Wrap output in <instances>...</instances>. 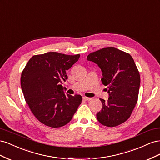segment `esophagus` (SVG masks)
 Returning a JSON list of instances; mask_svg holds the SVG:
<instances>
[{
  "instance_id": "1",
  "label": "esophagus",
  "mask_w": 160,
  "mask_h": 160,
  "mask_svg": "<svg viewBox=\"0 0 160 160\" xmlns=\"http://www.w3.org/2000/svg\"><path fill=\"white\" fill-rule=\"evenodd\" d=\"M83 99L85 101H90V100H91V98H87V97H83Z\"/></svg>"
}]
</instances>
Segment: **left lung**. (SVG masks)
Instances as JSON below:
<instances>
[{
  "label": "left lung",
  "mask_w": 160,
  "mask_h": 160,
  "mask_svg": "<svg viewBox=\"0 0 160 160\" xmlns=\"http://www.w3.org/2000/svg\"><path fill=\"white\" fill-rule=\"evenodd\" d=\"M87 59L102 71L101 82L108 86L109 99H100L101 110L96 116L107 127H115L127 121L138 102L140 75L132 57L114 47L91 52Z\"/></svg>",
  "instance_id": "1"
}]
</instances>
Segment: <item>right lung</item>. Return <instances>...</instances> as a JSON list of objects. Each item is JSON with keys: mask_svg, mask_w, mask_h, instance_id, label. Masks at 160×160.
<instances>
[{"mask_svg": "<svg viewBox=\"0 0 160 160\" xmlns=\"http://www.w3.org/2000/svg\"><path fill=\"white\" fill-rule=\"evenodd\" d=\"M79 57V54L57 52L34 55L22 72L21 85L26 103L35 118L47 126H64L81 103L80 95H65L61 85L67 79L66 71Z\"/></svg>", "mask_w": 160, "mask_h": 160, "instance_id": "add662e5", "label": "right lung"}]
</instances>
